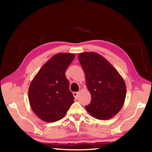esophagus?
Returning a JSON list of instances; mask_svg holds the SVG:
<instances>
[{"mask_svg": "<svg viewBox=\"0 0 152 152\" xmlns=\"http://www.w3.org/2000/svg\"><path fill=\"white\" fill-rule=\"evenodd\" d=\"M73 95H74V98H75V99H78V92H73Z\"/></svg>", "mask_w": 152, "mask_h": 152, "instance_id": "34e87169", "label": "esophagus"}]
</instances>
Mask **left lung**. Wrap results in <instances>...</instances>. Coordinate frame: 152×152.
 I'll return each instance as SVG.
<instances>
[{"label": "left lung", "mask_w": 152, "mask_h": 152, "mask_svg": "<svg viewBox=\"0 0 152 152\" xmlns=\"http://www.w3.org/2000/svg\"><path fill=\"white\" fill-rule=\"evenodd\" d=\"M78 60L91 94V103L85 107L86 110L96 119H110L124 104L125 81L116 69L99 53H80Z\"/></svg>", "instance_id": "1"}]
</instances>
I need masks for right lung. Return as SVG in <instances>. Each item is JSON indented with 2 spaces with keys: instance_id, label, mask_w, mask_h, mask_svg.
<instances>
[{
  "instance_id": "right-lung-1",
  "label": "right lung",
  "mask_w": 152,
  "mask_h": 152,
  "mask_svg": "<svg viewBox=\"0 0 152 152\" xmlns=\"http://www.w3.org/2000/svg\"><path fill=\"white\" fill-rule=\"evenodd\" d=\"M74 53H60L48 61L31 83L29 100L37 116L45 122L57 121L65 116L74 98L69 87L66 70Z\"/></svg>"
}]
</instances>
